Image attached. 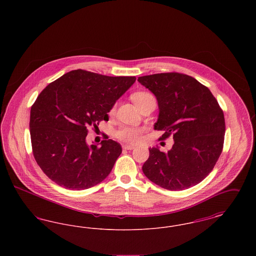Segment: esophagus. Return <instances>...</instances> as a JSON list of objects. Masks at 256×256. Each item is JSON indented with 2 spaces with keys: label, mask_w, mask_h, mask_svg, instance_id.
Listing matches in <instances>:
<instances>
[{
  "label": "esophagus",
  "mask_w": 256,
  "mask_h": 256,
  "mask_svg": "<svg viewBox=\"0 0 256 256\" xmlns=\"http://www.w3.org/2000/svg\"><path fill=\"white\" fill-rule=\"evenodd\" d=\"M122 148H124V150H134V148H135V146H132V145H124Z\"/></svg>",
  "instance_id": "34e87169"
}]
</instances>
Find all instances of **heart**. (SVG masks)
<instances>
[{"mask_svg": "<svg viewBox=\"0 0 256 256\" xmlns=\"http://www.w3.org/2000/svg\"><path fill=\"white\" fill-rule=\"evenodd\" d=\"M130 98L138 108L142 104H146V102L154 100V97L150 92H146V91H136L132 94ZM113 111H114V108H112V110H110V113H112ZM144 132H145L144 128L124 126L120 128L115 134H116V137L121 141L130 143V144H137L141 141L142 134H144Z\"/></svg>", "mask_w": 256, "mask_h": 256, "instance_id": "obj_1", "label": "heart"}]
</instances>
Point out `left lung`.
<instances>
[{"label":"left lung","instance_id":"obj_1","mask_svg":"<svg viewBox=\"0 0 256 256\" xmlns=\"http://www.w3.org/2000/svg\"><path fill=\"white\" fill-rule=\"evenodd\" d=\"M138 82L158 100L154 130L164 132L159 140L172 135L174 142L168 152L150 148L143 172L172 191L200 182L213 170L224 146L226 124L217 100L206 86L184 74H154Z\"/></svg>","mask_w":256,"mask_h":256}]
</instances>
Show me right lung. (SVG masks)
Instances as JSON below:
<instances>
[{
    "label": "right lung",
    "instance_id": "1",
    "mask_svg": "<svg viewBox=\"0 0 256 256\" xmlns=\"http://www.w3.org/2000/svg\"><path fill=\"white\" fill-rule=\"evenodd\" d=\"M135 76H108L74 70L50 82L30 108L34 156L52 182L70 190L102 182L122 154L111 139L100 146L86 143L90 126L108 121V113L134 84Z\"/></svg>",
    "mask_w": 256,
    "mask_h": 256
}]
</instances>
